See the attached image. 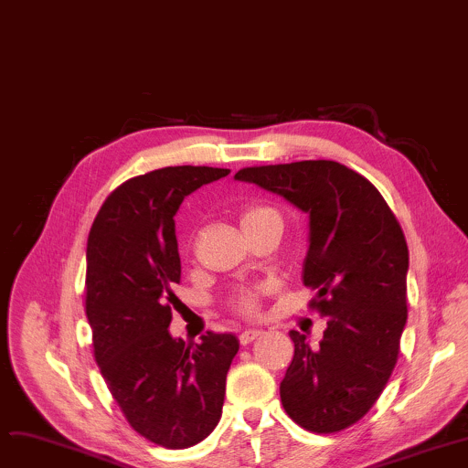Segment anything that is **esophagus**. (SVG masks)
Listing matches in <instances>:
<instances>
[{"instance_id":"1","label":"esophagus","mask_w":468,"mask_h":468,"mask_svg":"<svg viewBox=\"0 0 468 468\" xmlns=\"http://www.w3.org/2000/svg\"><path fill=\"white\" fill-rule=\"evenodd\" d=\"M263 332L261 330H244L239 339H240V346H249V343H252L254 339H258Z\"/></svg>"}]
</instances>
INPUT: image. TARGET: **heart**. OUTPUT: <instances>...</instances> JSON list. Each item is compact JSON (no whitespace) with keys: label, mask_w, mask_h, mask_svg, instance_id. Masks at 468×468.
<instances>
[{"label":"heart","mask_w":468,"mask_h":468,"mask_svg":"<svg viewBox=\"0 0 468 468\" xmlns=\"http://www.w3.org/2000/svg\"><path fill=\"white\" fill-rule=\"evenodd\" d=\"M240 226L249 237L252 233H256L258 229H261L263 226L271 224V221H281V216L275 208L271 207H263V205H247L240 214ZM265 293V286L263 284H249V286H240L237 288L231 296H229V307L244 316H252L258 313L260 309V300Z\"/></svg>","instance_id":"heart-1"}]
</instances>
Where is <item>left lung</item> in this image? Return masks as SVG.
<instances>
[{
	"label": "left lung",
	"mask_w": 468,
	"mask_h": 468,
	"mask_svg": "<svg viewBox=\"0 0 468 468\" xmlns=\"http://www.w3.org/2000/svg\"><path fill=\"white\" fill-rule=\"evenodd\" d=\"M235 180L309 214L303 284L316 290L309 305L328 326L316 349L290 330L281 400L311 432L347 429L376 404L400 351L410 256L399 219L372 182L335 161L249 166Z\"/></svg>",
	"instance_id": "left-lung-1"
}]
</instances>
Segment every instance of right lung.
Here are the masks:
<instances>
[{
    "label": "right lung",
    "instance_id": "right-lung-1",
    "mask_svg": "<svg viewBox=\"0 0 468 468\" xmlns=\"http://www.w3.org/2000/svg\"><path fill=\"white\" fill-rule=\"evenodd\" d=\"M229 172L184 165L131 178L104 201L87 240L96 364L129 425L168 450L191 448L214 431L239 351L233 334L186 343L168 332L182 273L175 216L189 193Z\"/></svg>",
    "mask_w": 468,
    "mask_h": 468
}]
</instances>
